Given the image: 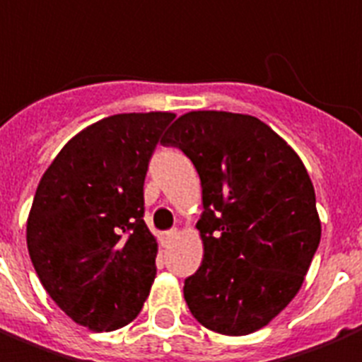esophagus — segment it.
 Returning a JSON list of instances; mask_svg holds the SVG:
<instances>
[{
	"mask_svg": "<svg viewBox=\"0 0 362 362\" xmlns=\"http://www.w3.org/2000/svg\"><path fill=\"white\" fill-rule=\"evenodd\" d=\"M178 235V230H168V232H163L160 234V243H168L170 240H174Z\"/></svg>",
	"mask_w": 362,
	"mask_h": 362,
	"instance_id": "obj_1",
	"label": "esophagus"
}]
</instances>
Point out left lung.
<instances>
[{
    "label": "left lung",
    "instance_id": "8db88e82",
    "mask_svg": "<svg viewBox=\"0 0 362 362\" xmlns=\"http://www.w3.org/2000/svg\"><path fill=\"white\" fill-rule=\"evenodd\" d=\"M160 144L188 155L202 180L203 261L184 282L192 315L224 336L261 330L297 296L320 243L307 168L251 115L189 111Z\"/></svg>",
    "mask_w": 362,
    "mask_h": 362
}]
</instances>
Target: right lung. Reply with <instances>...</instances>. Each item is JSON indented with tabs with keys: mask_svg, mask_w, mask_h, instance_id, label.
<instances>
[{
	"mask_svg": "<svg viewBox=\"0 0 362 362\" xmlns=\"http://www.w3.org/2000/svg\"><path fill=\"white\" fill-rule=\"evenodd\" d=\"M167 111L122 113L66 141L38 184L26 245L40 282L92 332L138 317L155 280L157 240L144 222V180Z\"/></svg>",
	"mask_w": 362,
	"mask_h": 362,
	"instance_id": "1",
	"label": "right lung"
}]
</instances>
